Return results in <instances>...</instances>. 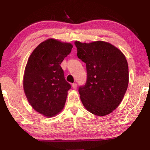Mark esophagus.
Instances as JSON below:
<instances>
[{
    "label": "esophagus",
    "instance_id": "obj_1",
    "mask_svg": "<svg viewBox=\"0 0 150 150\" xmlns=\"http://www.w3.org/2000/svg\"><path fill=\"white\" fill-rule=\"evenodd\" d=\"M72 87H73V89H77V83L72 84Z\"/></svg>",
    "mask_w": 150,
    "mask_h": 150
}]
</instances>
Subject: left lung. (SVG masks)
<instances>
[{
	"instance_id": "left-lung-1",
	"label": "left lung",
	"mask_w": 150,
	"mask_h": 150,
	"mask_svg": "<svg viewBox=\"0 0 150 150\" xmlns=\"http://www.w3.org/2000/svg\"><path fill=\"white\" fill-rule=\"evenodd\" d=\"M77 56L86 63L87 79L79 88L82 104L98 116L111 113L119 106L128 86V66L117 47L103 41L75 42Z\"/></svg>"
}]
</instances>
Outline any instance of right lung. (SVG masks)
<instances>
[{
  "label": "right lung",
  "mask_w": 150,
  "mask_h": 150,
  "mask_svg": "<svg viewBox=\"0 0 150 150\" xmlns=\"http://www.w3.org/2000/svg\"><path fill=\"white\" fill-rule=\"evenodd\" d=\"M73 46L53 39L40 43L31 54L25 68V94L35 110L47 117L61 111L71 85L66 81L60 64Z\"/></svg>",
  "instance_id": "1"
}]
</instances>
